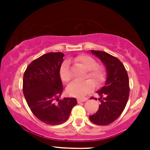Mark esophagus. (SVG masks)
<instances>
[{
    "mask_svg": "<svg viewBox=\"0 0 150 150\" xmlns=\"http://www.w3.org/2000/svg\"><path fill=\"white\" fill-rule=\"evenodd\" d=\"M88 100V98H77V102H84L86 101V100Z\"/></svg>",
    "mask_w": 150,
    "mask_h": 150,
    "instance_id": "1",
    "label": "esophagus"
}]
</instances>
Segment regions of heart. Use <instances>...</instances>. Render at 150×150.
Segmentation results:
<instances>
[{"label": "heart", "mask_w": 150, "mask_h": 150, "mask_svg": "<svg viewBox=\"0 0 150 150\" xmlns=\"http://www.w3.org/2000/svg\"><path fill=\"white\" fill-rule=\"evenodd\" d=\"M75 62L81 64L86 70H87L86 76L93 79L96 84L100 85L105 80L106 71L104 67L100 64H97V62L92 57L88 55H80L74 59ZM59 76L62 81L68 83L71 79V74L67 62H64L59 69ZM95 84L92 79H86L84 81H74L67 87V93L73 97L84 96L88 92L93 89Z\"/></svg>", "instance_id": "heart-1"}]
</instances>
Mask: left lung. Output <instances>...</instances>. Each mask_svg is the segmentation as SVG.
<instances>
[{"instance_id": "8db88e82", "label": "left lung", "mask_w": 150, "mask_h": 150, "mask_svg": "<svg viewBox=\"0 0 150 150\" xmlns=\"http://www.w3.org/2000/svg\"><path fill=\"white\" fill-rule=\"evenodd\" d=\"M91 52L104 64L107 76L105 85L97 91L100 101L98 110L89 116V120L94 124L107 125L117 120L126 106L130 91L128 76L117 58L103 51L91 50Z\"/></svg>"}]
</instances>
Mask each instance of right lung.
Returning <instances> with one entry per match:
<instances>
[{"instance_id": "obj_1", "label": "right lung", "mask_w": 150, "mask_h": 150, "mask_svg": "<svg viewBox=\"0 0 150 150\" xmlns=\"http://www.w3.org/2000/svg\"><path fill=\"white\" fill-rule=\"evenodd\" d=\"M62 52H50L33 61L23 76V93L33 114L50 125L62 124L77 104L74 98L61 100L63 86L59 69L63 62Z\"/></svg>"}]
</instances>
